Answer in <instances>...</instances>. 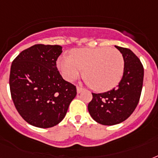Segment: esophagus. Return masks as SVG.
<instances>
[{
  "instance_id": "34e87169",
  "label": "esophagus",
  "mask_w": 158,
  "mask_h": 158,
  "mask_svg": "<svg viewBox=\"0 0 158 158\" xmlns=\"http://www.w3.org/2000/svg\"><path fill=\"white\" fill-rule=\"evenodd\" d=\"M83 90H84V89H82V88H80V87H77V94H80V93L83 92Z\"/></svg>"
}]
</instances>
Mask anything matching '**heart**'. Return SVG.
<instances>
[{
    "mask_svg": "<svg viewBox=\"0 0 158 158\" xmlns=\"http://www.w3.org/2000/svg\"><path fill=\"white\" fill-rule=\"evenodd\" d=\"M56 64L67 81L74 80L84 69L86 82L98 92L115 88L120 83L125 69L122 54L110 48L74 49L70 56H60Z\"/></svg>",
    "mask_w": 158,
    "mask_h": 158,
    "instance_id": "heart-1",
    "label": "heart"
}]
</instances>
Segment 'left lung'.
I'll list each match as a JSON object with an SVG mask.
<instances>
[{"label": "left lung", "mask_w": 158, "mask_h": 158, "mask_svg": "<svg viewBox=\"0 0 158 158\" xmlns=\"http://www.w3.org/2000/svg\"><path fill=\"white\" fill-rule=\"evenodd\" d=\"M122 54L125 69L116 88L102 94H92L88 110L95 121L114 125L125 120L134 112L139 101L143 81V67L132 51L115 46Z\"/></svg>", "instance_id": "8db88e82"}]
</instances>
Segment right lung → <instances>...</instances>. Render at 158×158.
Returning <instances> with one entry per match:
<instances>
[{"label":"right lung","instance_id":"right-lung-1","mask_svg":"<svg viewBox=\"0 0 158 158\" xmlns=\"http://www.w3.org/2000/svg\"><path fill=\"white\" fill-rule=\"evenodd\" d=\"M62 52L59 45L36 44L21 52L10 67L11 98L19 115L28 124L50 128L66 115L77 94L74 85L65 81L56 67Z\"/></svg>","mask_w":158,"mask_h":158}]
</instances>
